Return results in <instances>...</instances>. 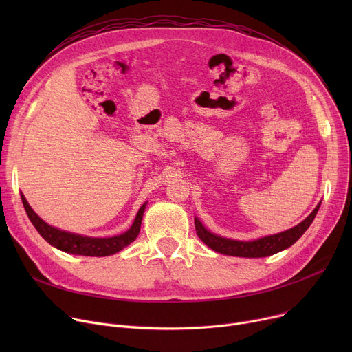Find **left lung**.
I'll use <instances>...</instances> for the list:
<instances>
[{"label":"left lung","mask_w":352,"mask_h":352,"mask_svg":"<svg viewBox=\"0 0 352 352\" xmlns=\"http://www.w3.org/2000/svg\"><path fill=\"white\" fill-rule=\"evenodd\" d=\"M320 206L321 204H318L316 208H314V211L298 226H295V227H292L284 232H280V234H274V235L254 239V241H235V239L215 235V234L210 232L204 226H202L198 218H195V231L202 243L219 254L232 255V256H245V258L270 256L272 254H276V252H280V251L291 247L292 244L298 241L301 235L311 226L314 218H316V215L320 210Z\"/></svg>","instance_id":"1"}]
</instances>
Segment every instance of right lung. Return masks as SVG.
Returning <instances> with one entry per match:
<instances>
[{
	"label": "right lung",
	"mask_w": 352,
	"mask_h": 352,
	"mask_svg": "<svg viewBox=\"0 0 352 352\" xmlns=\"http://www.w3.org/2000/svg\"><path fill=\"white\" fill-rule=\"evenodd\" d=\"M21 199H23L25 212L32 223V226L35 227L36 231L40 232V235L45 239L50 245L58 248L64 252H68V254L85 255V256L113 255V254L121 251L124 247L131 244L140 234L141 221H142V215H144L145 206H146V202H144L134 219L131 228L125 231L124 234L109 236V238H92V236H85V235H80V234H72V232L63 231V230L48 226L45 221H43L38 215L34 212V210L30 207V204L23 194H21Z\"/></svg>",
	"instance_id": "obj_1"
}]
</instances>
